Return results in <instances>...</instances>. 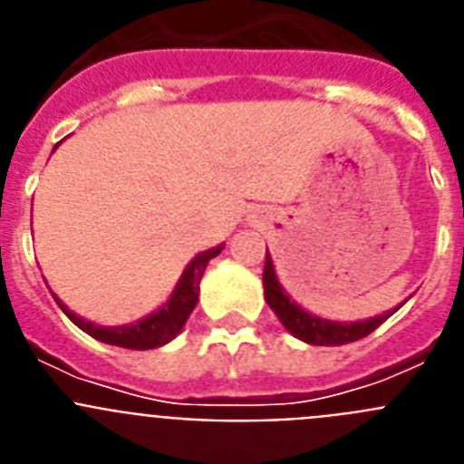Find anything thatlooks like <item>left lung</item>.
Segmentation results:
<instances>
[{
  "instance_id": "obj_1",
  "label": "left lung",
  "mask_w": 464,
  "mask_h": 464,
  "mask_svg": "<svg viewBox=\"0 0 464 464\" xmlns=\"http://www.w3.org/2000/svg\"><path fill=\"white\" fill-rule=\"evenodd\" d=\"M262 283H265V299L267 304L272 306V311L276 314L278 321L283 323V327L293 334V337L302 339L304 343H314V346H342V343L358 342V339L367 337L370 332H374L381 323H385L400 309L385 311V314L374 315V318H367V321H327V318H321V315L309 314L306 309L295 302L285 288L281 285L276 276V267H274V260L267 251V260H265V274H262Z\"/></svg>"
}]
</instances>
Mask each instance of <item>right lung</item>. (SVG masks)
Here are the masks:
<instances>
[{
  "mask_svg": "<svg viewBox=\"0 0 464 464\" xmlns=\"http://www.w3.org/2000/svg\"><path fill=\"white\" fill-rule=\"evenodd\" d=\"M225 248V244L213 246L208 251L197 253L190 262H188V267L183 269L181 278L171 290L169 299H167L165 304L155 309L153 314L143 315L141 321L137 323H127V325H97L92 321H85L81 318L79 314H73V311L67 309L64 302L57 299V295H53L57 302V306L67 314L69 321L73 323L76 327L90 334L97 342L111 343V346H121V348H132V351H149V348H160L169 343L171 339H176L181 334L183 325L190 318L192 309H195L197 299H199V281L204 276V269H207L208 260L218 256L220 251Z\"/></svg>",
  "mask_w": 464,
  "mask_h": 464,
  "instance_id": "obj_1",
  "label": "right lung"
}]
</instances>
